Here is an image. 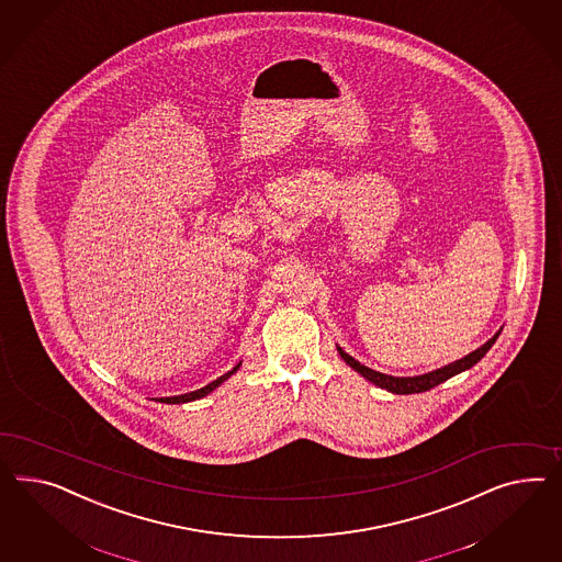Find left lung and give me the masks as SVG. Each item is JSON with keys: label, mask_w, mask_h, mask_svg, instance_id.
<instances>
[{"label": "left lung", "mask_w": 562, "mask_h": 562, "mask_svg": "<svg viewBox=\"0 0 562 562\" xmlns=\"http://www.w3.org/2000/svg\"><path fill=\"white\" fill-rule=\"evenodd\" d=\"M499 334L501 329L497 334L493 335L486 344H483L481 348L471 351L469 356L456 360L452 364L441 366L438 370H431V372H427V374H419V376H391V374H382V372H376V370H372V368H368V366L360 364L358 360H353V358H351L349 353H346L344 349L339 348V346H337V351H339V356L344 358V362H346L349 368H353L358 374H362L366 380H370L372 384H376L380 389H384V391H389V393H393V395H415V393H425V391L438 386L441 382L452 379V376L464 372V370H471L472 366L476 364V362H481V360L485 358L486 351L497 341Z\"/></svg>", "instance_id": "left-lung-1"}]
</instances>
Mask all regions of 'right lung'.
I'll return each instance as SVG.
<instances>
[{"mask_svg":"<svg viewBox=\"0 0 562 562\" xmlns=\"http://www.w3.org/2000/svg\"><path fill=\"white\" fill-rule=\"evenodd\" d=\"M239 364L235 366L233 370H228L227 374H223V376H218V379L213 380L211 384H206V386H202V389H198V391H192V393H186V395L178 396H164L159 403H167V405H182V403H192V401H198V398H202V396L211 395L214 389H218L225 380L231 379L237 370H239Z\"/></svg>","mask_w":562,"mask_h":562,"instance_id":"right-lung-1","label":"right lung"}]
</instances>
